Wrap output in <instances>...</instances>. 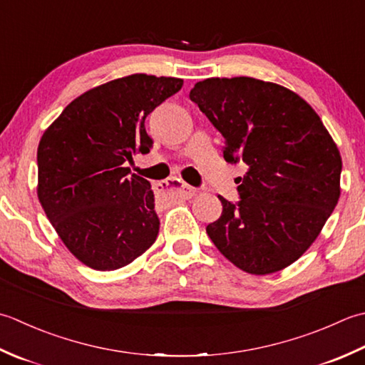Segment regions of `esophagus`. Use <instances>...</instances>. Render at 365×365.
Segmentation results:
<instances>
[{"label":"esophagus","mask_w":365,"mask_h":365,"mask_svg":"<svg viewBox=\"0 0 365 365\" xmlns=\"http://www.w3.org/2000/svg\"><path fill=\"white\" fill-rule=\"evenodd\" d=\"M163 184H165L167 190H172L176 193V195H180L182 198H192L197 193L195 189L190 187V185L185 184L184 181L178 180V178H170V180H167ZM159 185L162 187V184H159Z\"/></svg>","instance_id":"esophagus-1"}]
</instances>
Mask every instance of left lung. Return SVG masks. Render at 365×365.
Listing matches in <instances>:
<instances>
[{
    "label": "left lung",
    "mask_w": 365,
    "mask_h": 365,
    "mask_svg": "<svg viewBox=\"0 0 365 365\" xmlns=\"http://www.w3.org/2000/svg\"><path fill=\"white\" fill-rule=\"evenodd\" d=\"M190 101L225 138L227 162H242L237 205L206 227L240 269L266 276L294 263L340 197L341 158L317 111L292 89L250 77L206 78Z\"/></svg>",
    "instance_id": "1"
}]
</instances>
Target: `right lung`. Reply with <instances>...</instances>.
I'll use <instances>...</instances> for the list:
<instances>
[{
  "label": "right lung",
  "instance_id": "obj_1",
  "mask_svg": "<svg viewBox=\"0 0 365 365\" xmlns=\"http://www.w3.org/2000/svg\"><path fill=\"white\" fill-rule=\"evenodd\" d=\"M181 78L132 73L73 99L37 148V198L78 262L115 271L143 255L159 233L150 181L125 162L148 154L145 120Z\"/></svg>",
  "mask_w": 365,
  "mask_h": 365
}]
</instances>
